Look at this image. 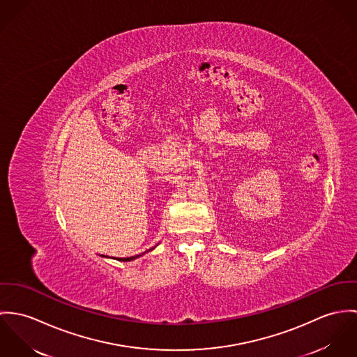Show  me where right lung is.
Wrapping results in <instances>:
<instances>
[{"mask_svg": "<svg viewBox=\"0 0 357 357\" xmlns=\"http://www.w3.org/2000/svg\"><path fill=\"white\" fill-rule=\"evenodd\" d=\"M139 256H142V255H138V256H132V257H127V259H118L120 261H131V260H135L137 257H139Z\"/></svg>", "mask_w": 357, "mask_h": 357, "instance_id": "obj_1", "label": "right lung"}]
</instances>
